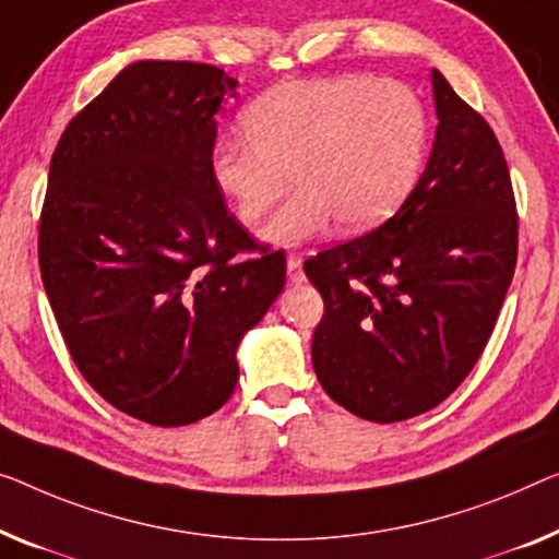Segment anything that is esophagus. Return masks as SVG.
<instances>
[{
	"label": "esophagus",
	"instance_id": "1",
	"mask_svg": "<svg viewBox=\"0 0 559 559\" xmlns=\"http://www.w3.org/2000/svg\"><path fill=\"white\" fill-rule=\"evenodd\" d=\"M286 269H288V281H290V283H301V281H304L301 258H298V255H288V261H286Z\"/></svg>",
	"mask_w": 559,
	"mask_h": 559
}]
</instances>
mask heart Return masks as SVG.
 I'll return each instance as SVG.
<instances>
[{"instance_id":"b5f03b06","label":"heart","mask_w":559,"mask_h":559,"mask_svg":"<svg viewBox=\"0 0 559 559\" xmlns=\"http://www.w3.org/2000/svg\"><path fill=\"white\" fill-rule=\"evenodd\" d=\"M246 132L215 140L213 178L238 221L253 226L296 195L261 236L301 246L333 218L346 233L377 226L409 195L427 150V112L412 87L369 74L298 80L246 110Z\"/></svg>"}]
</instances>
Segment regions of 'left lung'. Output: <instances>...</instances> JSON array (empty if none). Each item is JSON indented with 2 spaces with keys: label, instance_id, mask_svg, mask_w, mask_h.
<instances>
[{
  "label": "left lung",
  "instance_id": "1",
  "mask_svg": "<svg viewBox=\"0 0 559 559\" xmlns=\"http://www.w3.org/2000/svg\"><path fill=\"white\" fill-rule=\"evenodd\" d=\"M437 135L384 226L308 258L323 296L316 377L379 424L435 409L485 352L518 263V207L492 128L431 70Z\"/></svg>",
  "mask_w": 559,
  "mask_h": 559
}]
</instances>
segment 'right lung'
<instances>
[{"label": "right lung", "mask_w": 559, "mask_h": 559, "mask_svg": "<svg viewBox=\"0 0 559 559\" xmlns=\"http://www.w3.org/2000/svg\"><path fill=\"white\" fill-rule=\"evenodd\" d=\"M236 87L213 64L132 62L49 163L39 271L57 326L90 386L153 427L228 402L240 338L286 286V258L213 178L215 112Z\"/></svg>", "instance_id": "obj_1"}]
</instances>
